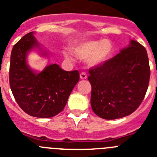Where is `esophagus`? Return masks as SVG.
<instances>
[{"label":"esophagus","mask_w":157,"mask_h":157,"mask_svg":"<svg viewBox=\"0 0 157 157\" xmlns=\"http://www.w3.org/2000/svg\"><path fill=\"white\" fill-rule=\"evenodd\" d=\"M80 79H82V80H85V79H87V76L85 73L82 72V73L80 74Z\"/></svg>","instance_id":"34e87169"}]
</instances>
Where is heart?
I'll return each instance as SVG.
<instances>
[{
    "instance_id": "heart-1",
    "label": "heart",
    "mask_w": 157,
    "mask_h": 157,
    "mask_svg": "<svg viewBox=\"0 0 157 157\" xmlns=\"http://www.w3.org/2000/svg\"><path fill=\"white\" fill-rule=\"evenodd\" d=\"M72 51L80 59H87L88 65L97 66L111 58L114 52V44L109 39L88 40L77 43L72 48ZM66 56L69 58L68 55Z\"/></svg>"
}]
</instances>
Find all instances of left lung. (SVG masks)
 I'll list each match as a JSON object with an SVG mask.
<instances>
[{
    "label": "left lung",
    "mask_w": 157,
    "mask_h": 157,
    "mask_svg": "<svg viewBox=\"0 0 157 157\" xmlns=\"http://www.w3.org/2000/svg\"><path fill=\"white\" fill-rule=\"evenodd\" d=\"M89 73L93 112L105 120L122 118L135 112L147 91L150 77L147 52L131 40L128 47Z\"/></svg>",
    "instance_id": "8db88e82"
}]
</instances>
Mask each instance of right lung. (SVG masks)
Masks as SVG:
<instances>
[{"mask_svg": "<svg viewBox=\"0 0 157 157\" xmlns=\"http://www.w3.org/2000/svg\"><path fill=\"white\" fill-rule=\"evenodd\" d=\"M35 48H40V45L33 32L14 45L9 68L10 87L24 112L32 117L49 118L63 111L80 74L77 70L65 71L57 64L49 65L36 73L26 63L28 53Z\"/></svg>", "mask_w": 157, "mask_h": 157, "instance_id": "obj_1", "label": "right lung"}]
</instances>
